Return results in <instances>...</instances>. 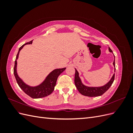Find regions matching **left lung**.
<instances>
[{"label": "left lung", "instance_id": "obj_1", "mask_svg": "<svg viewBox=\"0 0 133 133\" xmlns=\"http://www.w3.org/2000/svg\"><path fill=\"white\" fill-rule=\"evenodd\" d=\"M109 50L110 52L112 53V50L109 47ZM115 58V57H114ZM113 65L115 66V59L113 62ZM75 69V79H74V83L75 85L77 88V89L79 91L80 93H81L82 95L90 96V97H93V96H98L103 95L104 92H106L109 88L113 83L115 78V73L112 75V78L110 80L107 84L105 85L99 87H89L84 85L82 83L81 80H80L79 76V73L78 71Z\"/></svg>", "mask_w": 133, "mask_h": 133}]
</instances>
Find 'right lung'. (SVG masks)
I'll return each instance as SVG.
<instances>
[{
    "instance_id": "obj_1",
    "label": "right lung",
    "mask_w": 133,
    "mask_h": 133,
    "mask_svg": "<svg viewBox=\"0 0 133 133\" xmlns=\"http://www.w3.org/2000/svg\"><path fill=\"white\" fill-rule=\"evenodd\" d=\"M33 41L29 42H28L20 47L19 49L18 53L16 57L15 60V64L14 67V74L15 78L17 80V83L19 87L23 90V91L26 94L30 96L31 98L34 99L41 98L45 97L48 95H50L54 89V87L56 85L57 80L59 75L61 74L63 71L65 70L66 68H62V69H56L48 75L45 80L40 85L36 87H30L28 85L25 83H24L23 80L19 77L17 72V60L18 58L19 51L26 44H30L32 43Z\"/></svg>"
}]
</instances>
